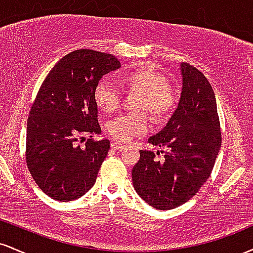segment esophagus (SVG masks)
Masks as SVG:
<instances>
[{
	"instance_id": "1",
	"label": "esophagus",
	"mask_w": 253,
	"mask_h": 253,
	"mask_svg": "<svg viewBox=\"0 0 253 253\" xmlns=\"http://www.w3.org/2000/svg\"><path fill=\"white\" fill-rule=\"evenodd\" d=\"M125 147L124 144H119V143H112V149L114 151H120Z\"/></svg>"
}]
</instances>
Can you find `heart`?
<instances>
[{"label":"heart","instance_id":"b5f03b06","mask_svg":"<svg viewBox=\"0 0 253 253\" xmlns=\"http://www.w3.org/2000/svg\"><path fill=\"white\" fill-rule=\"evenodd\" d=\"M119 84L127 91L139 92V96L134 104L136 112L119 115L107 125L115 140L128 141L133 136L144 134L150 125L146 111L156 120H163L177 106L176 91L168 83V78L150 66L125 72L119 77ZM94 102L98 109L109 114L120 107V91L108 81H101L94 89Z\"/></svg>","mask_w":253,"mask_h":253}]
</instances>
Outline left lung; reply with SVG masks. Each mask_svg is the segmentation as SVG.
<instances>
[{
  "label": "left lung",
  "instance_id": "1",
  "mask_svg": "<svg viewBox=\"0 0 253 253\" xmlns=\"http://www.w3.org/2000/svg\"><path fill=\"white\" fill-rule=\"evenodd\" d=\"M182 92L167 126L149 143L165 147L163 161L152 151H140L132 170L138 195L159 211L179 207L196 195L211 176L221 146L216 98L201 71L181 64Z\"/></svg>",
  "mask_w": 253,
  "mask_h": 253
}]
</instances>
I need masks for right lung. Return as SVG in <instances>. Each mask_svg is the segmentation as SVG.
<instances>
[{
  "label": "right lung",
  "mask_w": 253,
  "mask_h": 253,
  "mask_svg": "<svg viewBox=\"0 0 253 253\" xmlns=\"http://www.w3.org/2000/svg\"><path fill=\"white\" fill-rule=\"evenodd\" d=\"M120 66L113 54L76 50L53 66L40 86L27 120L26 163L51 199L72 201L96 182L110 143L92 139L101 133L94 89ZM85 135L90 138L81 147Z\"/></svg>",
  "instance_id": "add662e5"
}]
</instances>
